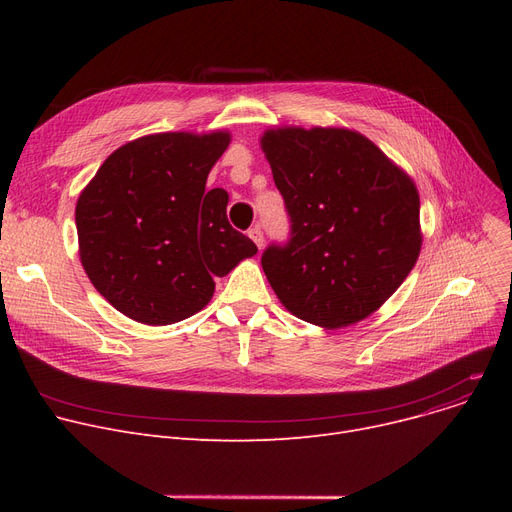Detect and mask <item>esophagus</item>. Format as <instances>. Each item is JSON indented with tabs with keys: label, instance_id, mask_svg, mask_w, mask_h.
Segmentation results:
<instances>
[{
	"label": "esophagus",
	"instance_id": "esophagus-1",
	"mask_svg": "<svg viewBox=\"0 0 512 512\" xmlns=\"http://www.w3.org/2000/svg\"><path fill=\"white\" fill-rule=\"evenodd\" d=\"M249 236H251V240L255 242V245H257L259 249L263 247V230H261L259 224H255V226L249 230Z\"/></svg>",
	"mask_w": 512,
	"mask_h": 512
}]
</instances>
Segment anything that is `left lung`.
<instances>
[{"instance_id":"1","label":"left lung","mask_w":512,"mask_h":512,"mask_svg":"<svg viewBox=\"0 0 512 512\" xmlns=\"http://www.w3.org/2000/svg\"><path fill=\"white\" fill-rule=\"evenodd\" d=\"M261 147L290 222L286 242L261 255L267 280L309 324H357L390 299L419 257L413 180L353 130H267Z\"/></svg>"}]
</instances>
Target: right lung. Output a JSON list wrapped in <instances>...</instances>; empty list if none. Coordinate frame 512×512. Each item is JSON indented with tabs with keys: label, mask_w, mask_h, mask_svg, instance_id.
I'll return each instance as SVG.
<instances>
[{
	"label": "right lung",
	"mask_w": 512,
	"mask_h": 512,
	"mask_svg": "<svg viewBox=\"0 0 512 512\" xmlns=\"http://www.w3.org/2000/svg\"><path fill=\"white\" fill-rule=\"evenodd\" d=\"M228 132H161L116 149L78 197L80 261L101 297L126 317L168 326L201 311L213 278L255 242L228 222V193L205 191Z\"/></svg>",
	"instance_id": "1"
}]
</instances>
